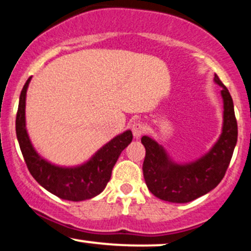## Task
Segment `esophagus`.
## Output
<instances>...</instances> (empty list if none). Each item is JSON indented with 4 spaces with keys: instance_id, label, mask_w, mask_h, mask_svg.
I'll list each match as a JSON object with an SVG mask.
<instances>
[{
    "instance_id": "34e87169",
    "label": "esophagus",
    "mask_w": 251,
    "mask_h": 251,
    "mask_svg": "<svg viewBox=\"0 0 251 251\" xmlns=\"http://www.w3.org/2000/svg\"><path fill=\"white\" fill-rule=\"evenodd\" d=\"M131 129H132V133L134 135V138H137L138 139V138H140L144 133H145L146 126L145 124L142 122H134L132 124Z\"/></svg>"
}]
</instances>
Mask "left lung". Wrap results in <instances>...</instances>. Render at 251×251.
Segmentation results:
<instances>
[{"label":"left lung","mask_w":251,"mask_h":251,"mask_svg":"<svg viewBox=\"0 0 251 251\" xmlns=\"http://www.w3.org/2000/svg\"><path fill=\"white\" fill-rule=\"evenodd\" d=\"M215 82L222 88L223 128L211 150L191 163L172 162L162 145L148 135L142 138L146 154L143 174L150 191L159 200L171 203H188L215 189L226 175L237 143V122L229 91L215 74Z\"/></svg>","instance_id":"8db88e82"}]
</instances>
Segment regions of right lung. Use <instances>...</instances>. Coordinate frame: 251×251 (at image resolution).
Segmentation results:
<instances>
[{
    "mask_svg": "<svg viewBox=\"0 0 251 251\" xmlns=\"http://www.w3.org/2000/svg\"><path fill=\"white\" fill-rule=\"evenodd\" d=\"M29 82L30 77L20 94L16 137L30 175L42 188L62 200L80 201L96 197L106 188L120 153L132 142V132L128 129L114 137L82 165L63 168L50 164L35 151L25 129V94Z\"/></svg>",
    "mask_w": 251,
    "mask_h": 251,
    "instance_id": "obj_1",
    "label": "right lung"
}]
</instances>
